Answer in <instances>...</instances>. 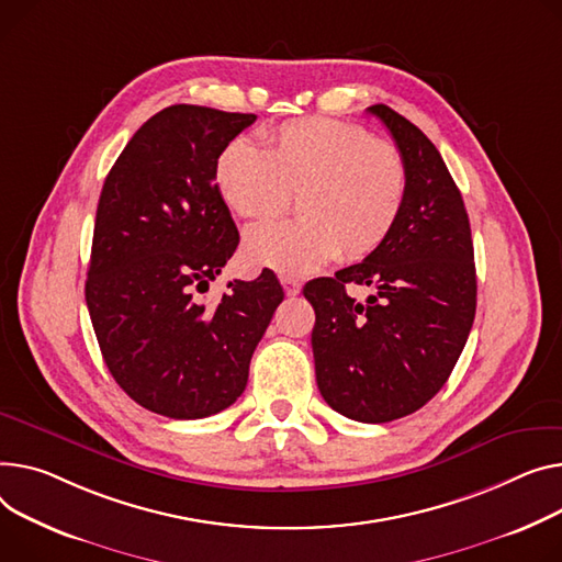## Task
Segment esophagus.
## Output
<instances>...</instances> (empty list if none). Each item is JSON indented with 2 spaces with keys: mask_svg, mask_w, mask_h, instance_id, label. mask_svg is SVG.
<instances>
[{
  "mask_svg": "<svg viewBox=\"0 0 562 562\" xmlns=\"http://www.w3.org/2000/svg\"><path fill=\"white\" fill-rule=\"evenodd\" d=\"M280 282H282V286H284V293H286V295H297V293H301V282H297L295 278H291V276H280Z\"/></svg>",
  "mask_w": 562,
  "mask_h": 562,
  "instance_id": "obj_1",
  "label": "esophagus"
}]
</instances>
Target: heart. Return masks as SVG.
Segmentation results:
<instances>
[{
  "mask_svg": "<svg viewBox=\"0 0 562 562\" xmlns=\"http://www.w3.org/2000/svg\"><path fill=\"white\" fill-rule=\"evenodd\" d=\"M214 187L237 216L271 218L295 194L297 216L259 223L244 235L255 267L305 276L327 261L361 259L393 235L408 196L400 148L348 122L303 117L221 148Z\"/></svg>",
  "mask_w": 562,
  "mask_h": 562,
  "instance_id": "obj_1",
  "label": "heart"
}]
</instances>
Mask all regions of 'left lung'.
<instances>
[{
    "label": "left lung",
    "mask_w": 562,
    "mask_h": 562,
    "mask_svg": "<svg viewBox=\"0 0 562 562\" xmlns=\"http://www.w3.org/2000/svg\"><path fill=\"white\" fill-rule=\"evenodd\" d=\"M408 169L393 235L359 265L316 278L312 348L323 400L357 423H391L425 406L454 370L476 312L470 218L431 139L384 103L370 105ZM348 283L373 289L366 304Z\"/></svg>",
    "instance_id": "1"
}]
</instances>
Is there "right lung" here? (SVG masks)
Instances as JSON below:
<instances>
[{
	"label": "right lung",
	"instance_id": "right-lung-1",
	"mask_svg": "<svg viewBox=\"0 0 562 562\" xmlns=\"http://www.w3.org/2000/svg\"><path fill=\"white\" fill-rule=\"evenodd\" d=\"M257 117L178 103L126 144L99 196L86 303L110 375L139 406L173 420L228 408L246 389L250 357L284 291L269 271L210 282L239 233L212 169Z\"/></svg>",
	"mask_w": 562,
	"mask_h": 562
}]
</instances>
